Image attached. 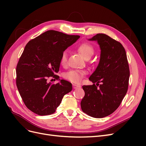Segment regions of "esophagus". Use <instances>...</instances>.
I'll return each instance as SVG.
<instances>
[{"instance_id": "esophagus-1", "label": "esophagus", "mask_w": 146, "mask_h": 146, "mask_svg": "<svg viewBox=\"0 0 146 146\" xmlns=\"http://www.w3.org/2000/svg\"><path fill=\"white\" fill-rule=\"evenodd\" d=\"M72 86H73V88H74V89H77V88H79L81 87L80 85H76V84H73Z\"/></svg>"}]
</instances>
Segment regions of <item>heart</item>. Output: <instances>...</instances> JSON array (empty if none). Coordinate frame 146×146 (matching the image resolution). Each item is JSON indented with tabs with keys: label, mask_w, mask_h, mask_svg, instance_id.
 I'll return each instance as SVG.
<instances>
[{
	"label": "heart",
	"mask_w": 146,
	"mask_h": 146,
	"mask_svg": "<svg viewBox=\"0 0 146 146\" xmlns=\"http://www.w3.org/2000/svg\"><path fill=\"white\" fill-rule=\"evenodd\" d=\"M78 52L85 57L86 59H89L93 55L94 53V47L91 44L88 42H83L77 47ZM68 62V52L63 51L60 56V63L63 66H65ZM86 74L85 71L80 70H70L64 74V77L72 83H80L84 76Z\"/></svg>",
	"instance_id": "b5f03b06"
}]
</instances>
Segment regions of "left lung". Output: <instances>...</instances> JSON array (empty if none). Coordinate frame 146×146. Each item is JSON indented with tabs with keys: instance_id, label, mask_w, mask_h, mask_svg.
I'll return each mask as SVG.
<instances>
[{
	"instance_id": "obj_1",
	"label": "left lung",
	"mask_w": 146,
	"mask_h": 146,
	"mask_svg": "<svg viewBox=\"0 0 146 146\" xmlns=\"http://www.w3.org/2000/svg\"><path fill=\"white\" fill-rule=\"evenodd\" d=\"M90 40L99 43L100 59L89 78L93 85L82 86L85 96L80 104L88 115L102 118L112 114L121 105L129 87L130 69L121 42L104 33L97 34ZM99 82L102 83L100 86Z\"/></svg>"
}]
</instances>
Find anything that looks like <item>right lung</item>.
Returning <instances> with one entry per match:
<instances>
[{
  "label": "right lung",
  "instance_id": "right-lung-1",
  "mask_svg": "<svg viewBox=\"0 0 146 146\" xmlns=\"http://www.w3.org/2000/svg\"><path fill=\"white\" fill-rule=\"evenodd\" d=\"M79 38L51 30L26 44L16 66V82L21 98L30 111L40 116L52 114L63 96L72 91L68 81L61 80L54 84L48 78L58 80L60 77L54 74L59 71L60 56Z\"/></svg>",
  "mask_w": 146,
  "mask_h": 146
}]
</instances>
